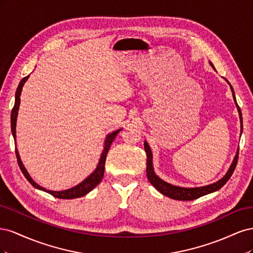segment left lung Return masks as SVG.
<instances>
[{
	"label": "left lung",
	"instance_id": "1",
	"mask_svg": "<svg viewBox=\"0 0 253 253\" xmlns=\"http://www.w3.org/2000/svg\"><path fill=\"white\" fill-rule=\"evenodd\" d=\"M210 65L214 68L213 64L210 62ZM228 82L229 85H230L231 91H232V96L236 104L237 111H239V115H240V120H241V128L243 129V118H242V112L240 106L237 105L236 100H235V95H234V90L233 87L231 86V84L229 83L228 80H226ZM144 150L145 153H147V176L149 181L154 186L160 193L172 198V200H177V201H193L196 200V198L204 196L206 194H209L212 192H215V191L219 190L221 187H223L225 183L229 180V178L231 177V175L233 174L235 167L237 164V159H239V150L236 152V155L233 159V162L229 168L228 172L226 173V175L224 176L223 178L219 179L218 181L211 183V185L205 186V187H196V188H182V187H177L171 185V183L167 182L165 180H163L162 178H159L158 176L155 174L154 172V168H153V156H152V151L150 149V145L148 144L147 141H144Z\"/></svg>",
	"mask_w": 253,
	"mask_h": 253
}]
</instances>
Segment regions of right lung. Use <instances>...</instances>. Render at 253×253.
<instances>
[{"label": "right lung", "instance_id": "right-lung-1", "mask_svg": "<svg viewBox=\"0 0 253 253\" xmlns=\"http://www.w3.org/2000/svg\"><path fill=\"white\" fill-rule=\"evenodd\" d=\"M29 78V76H26L25 78H23L21 80V82L19 83V86L17 88L16 91V100H14V105H13V109L11 111V132H12V136H13V139L16 141V126H17V117H18V111H19V106H20V96H21V91L23 88V85H24V83L26 82V80ZM122 128L117 129V131H115L111 134H109L106 136L105 141H104V145H103V151H102V154L100 159H99V163L98 166L95 169V171L91 173L87 178L84 179L82 182H80L79 185H77L74 188H71L68 190H64V191H50V190H46L45 188L41 187L38 185L37 182H35L33 180V178L30 177V175L28 174V172L26 171L24 165L21 162V158L19 155V152L16 148V155H17V160H18V164L20 169L22 171V173L24 174V176L26 177V179L32 183V185L39 189L44 191V192H47L49 194H51L52 196H55L57 198H62V200H72V198H77V197H81L86 195L88 192H90L91 190H93L98 183H100V181L102 180L103 177V174H104V165H105V159H106V155H108V152L111 148V144L114 141L115 137L117 136V134L121 131Z\"/></svg>", "mask_w": 253, "mask_h": 253}]
</instances>
